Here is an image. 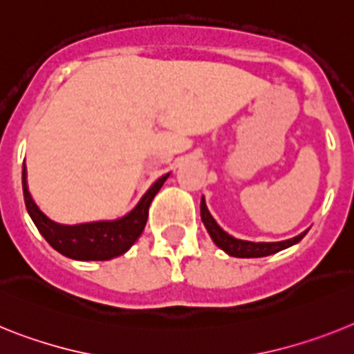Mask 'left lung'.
<instances>
[{
	"label": "left lung",
	"mask_w": 354,
	"mask_h": 354,
	"mask_svg": "<svg viewBox=\"0 0 354 354\" xmlns=\"http://www.w3.org/2000/svg\"><path fill=\"white\" fill-rule=\"evenodd\" d=\"M201 221L205 224V228H207L208 235L212 236V241L217 248L224 251V253H228L230 257H236V258H260V257H269V254H274L278 251H283L290 245L297 244V242L306 235V232L299 233L297 236H292L288 241H281V242H251V241H242V239H235L230 233L224 232L221 228L217 221L212 217L210 210H208L207 203H205V198H201Z\"/></svg>",
	"instance_id": "8db88e82"
}]
</instances>
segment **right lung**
<instances>
[{
  "instance_id": "obj_1",
  "label": "right lung",
  "mask_w": 354,
  "mask_h": 354,
  "mask_svg": "<svg viewBox=\"0 0 354 354\" xmlns=\"http://www.w3.org/2000/svg\"><path fill=\"white\" fill-rule=\"evenodd\" d=\"M169 174L171 173L160 176L128 214L110 221L62 224L49 219L48 215L37 207V203L30 194L28 181H26V176H28L26 165H23V194L26 210H28L33 224L53 250L67 258L80 260V262L112 260V258L124 254L142 235L149 205H151L153 198L158 194V190L162 189Z\"/></svg>"
}]
</instances>
